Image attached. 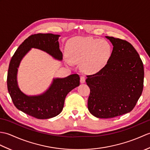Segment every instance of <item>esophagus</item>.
I'll use <instances>...</instances> for the list:
<instances>
[{
  "label": "esophagus",
  "instance_id": "34e87169",
  "mask_svg": "<svg viewBox=\"0 0 150 150\" xmlns=\"http://www.w3.org/2000/svg\"><path fill=\"white\" fill-rule=\"evenodd\" d=\"M85 81H86L85 77H83V76H82V77H81V84H83V83H84Z\"/></svg>",
  "mask_w": 150,
  "mask_h": 150
}]
</instances>
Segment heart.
Masks as SVG:
<instances>
[{
	"mask_svg": "<svg viewBox=\"0 0 150 150\" xmlns=\"http://www.w3.org/2000/svg\"><path fill=\"white\" fill-rule=\"evenodd\" d=\"M68 53L69 58L66 62L72 66L80 62L82 71L95 74L106 68L112 57L113 47L108 41L89 37H76L69 42Z\"/></svg>",
	"mask_w": 150,
	"mask_h": 150,
	"instance_id": "1",
	"label": "heart"
}]
</instances>
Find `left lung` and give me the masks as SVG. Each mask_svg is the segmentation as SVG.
Masks as SVG:
<instances>
[{"label":"left lung","mask_w":150,"mask_h":150,"mask_svg":"<svg viewBox=\"0 0 150 150\" xmlns=\"http://www.w3.org/2000/svg\"><path fill=\"white\" fill-rule=\"evenodd\" d=\"M112 44V57L106 68L86 80L90 89L88 108L97 118L109 119L130 112L143 90L144 66L131 44L106 36Z\"/></svg>","instance_id":"8db88e82"}]
</instances>
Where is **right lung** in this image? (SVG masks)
<instances>
[{"mask_svg": "<svg viewBox=\"0 0 150 150\" xmlns=\"http://www.w3.org/2000/svg\"><path fill=\"white\" fill-rule=\"evenodd\" d=\"M60 35L39 33L32 35L25 40L16 50L9 65L7 85L9 94L15 106L24 113L39 119H47L61 113L66 95L80 85V77L72 74L64 78H53L49 88L39 95H28L18 86V69L24 56L31 48L49 54L59 61L62 60L60 50Z\"/></svg>", "mask_w": 150, "mask_h": 150, "instance_id": "add662e5", "label": "right lung"}]
</instances>
